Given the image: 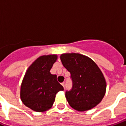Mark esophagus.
Returning <instances> with one entry per match:
<instances>
[{
  "label": "esophagus",
  "instance_id": "34e87169",
  "mask_svg": "<svg viewBox=\"0 0 126 126\" xmlns=\"http://www.w3.org/2000/svg\"><path fill=\"white\" fill-rule=\"evenodd\" d=\"M65 82H63V83H61V85H62V86H63V88H64V87H65Z\"/></svg>",
  "mask_w": 126,
  "mask_h": 126
}]
</instances>
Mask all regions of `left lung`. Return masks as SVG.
<instances>
[{
  "mask_svg": "<svg viewBox=\"0 0 126 126\" xmlns=\"http://www.w3.org/2000/svg\"><path fill=\"white\" fill-rule=\"evenodd\" d=\"M62 64L71 73L73 87L65 97L71 107L86 111L97 106L106 92L105 79L101 71L90 57L80 53H63Z\"/></svg>",
  "mask_w": 126,
  "mask_h": 126,
  "instance_id": "1",
  "label": "left lung"
}]
</instances>
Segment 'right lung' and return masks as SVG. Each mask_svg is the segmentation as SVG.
<instances>
[{"label":"right lung","instance_id":"obj_1","mask_svg":"<svg viewBox=\"0 0 126 126\" xmlns=\"http://www.w3.org/2000/svg\"><path fill=\"white\" fill-rule=\"evenodd\" d=\"M57 59V55H42L30 65L23 79L20 97L23 103L36 112H44L52 107L55 95L63 87L51 75L50 69Z\"/></svg>","mask_w":126,"mask_h":126}]
</instances>
